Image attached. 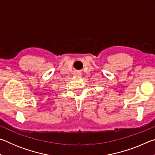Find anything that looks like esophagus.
Instances as JSON below:
<instances>
[{
	"label": "esophagus",
	"mask_w": 155,
	"mask_h": 155,
	"mask_svg": "<svg viewBox=\"0 0 155 155\" xmlns=\"http://www.w3.org/2000/svg\"><path fill=\"white\" fill-rule=\"evenodd\" d=\"M74 75L75 76H78H78H81V73L79 72H77L74 73Z\"/></svg>",
	"instance_id": "1"
}]
</instances>
